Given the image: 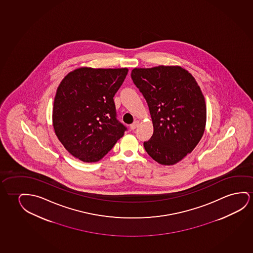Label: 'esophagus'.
<instances>
[{
	"label": "esophagus",
	"mask_w": 253,
	"mask_h": 253,
	"mask_svg": "<svg viewBox=\"0 0 253 253\" xmlns=\"http://www.w3.org/2000/svg\"><path fill=\"white\" fill-rule=\"evenodd\" d=\"M139 121H134V122H133V123H132V124L130 126V128L132 129V130H134V129H136L137 127H138V126H139Z\"/></svg>",
	"instance_id": "obj_1"
}]
</instances>
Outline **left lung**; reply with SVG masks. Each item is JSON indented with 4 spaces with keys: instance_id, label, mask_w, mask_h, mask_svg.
Wrapping results in <instances>:
<instances>
[{
    "instance_id": "obj_1",
    "label": "left lung",
    "mask_w": 253,
    "mask_h": 253,
    "mask_svg": "<svg viewBox=\"0 0 253 253\" xmlns=\"http://www.w3.org/2000/svg\"><path fill=\"white\" fill-rule=\"evenodd\" d=\"M132 82L145 97L153 134L144 142L159 164L171 166L192 153L203 136L207 106L195 78L179 66L133 68Z\"/></svg>"
}]
</instances>
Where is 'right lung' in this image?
Segmentation results:
<instances>
[{
    "instance_id": "obj_1",
    "label": "right lung",
    "mask_w": 253,
    "mask_h": 253,
    "mask_svg": "<svg viewBox=\"0 0 253 253\" xmlns=\"http://www.w3.org/2000/svg\"><path fill=\"white\" fill-rule=\"evenodd\" d=\"M127 73L126 68H80L61 81L53 101V129L73 156L97 162L124 135L114 97Z\"/></svg>"
}]
</instances>
